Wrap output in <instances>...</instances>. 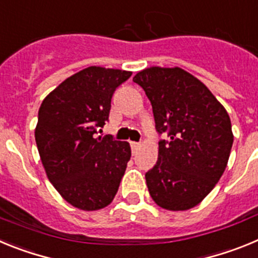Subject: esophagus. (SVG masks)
Here are the masks:
<instances>
[{"mask_svg": "<svg viewBox=\"0 0 258 258\" xmlns=\"http://www.w3.org/2000/svg\"><path fill=\"white\" fill-rule=\"evenodd\" d=\"M131 146H132V150H133V152H137L138 150L141 149V146L142 145H141L140 142H132Z\"/></svg>", "mask_w": 258, "mask_h": 258, "instance_id": "1", "label": "esophagus"}]
</instances>
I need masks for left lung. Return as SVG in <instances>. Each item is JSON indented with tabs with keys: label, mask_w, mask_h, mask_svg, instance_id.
<instances>
[{
	"label": "left lung",
	"mask_w": 258,
	"mask_h": 258,
	"mask_svg": "<svg viewBox=\"0 0 258 258\" xmlns=\"http://www.w3.org/2000/svg\"><path fill=\"white\" fill-rule=\"evenodd\" d=\"M133 81L151 102L157 133L169 137L159 142L156 164L146 173L150 195L168 211L194 208L226 169L234 142L229 113L182 68H146Z\"/></svg>",
	"instance_id": "1"
}]
</instances>
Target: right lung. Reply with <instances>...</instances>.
<instances>
[{
    "mask_svg": "<svg viewBox=\"0 0 258 258\" xmlns=\"http://www.w3.org/2000/svg\"><path fill=\"white\" fill-rule=\"evenodd\" d=\"M132 72L88 67L45 98L35 131L47 178L63 199L83 211L112 202L132 156L127 142L98 137L108 121L116 88Z\"/></svg>",
    "mask_w": 258,
    "mask_h": 258,
    "instance_id": "add662e5",
    "label": "right lung"
}]
</instances>
